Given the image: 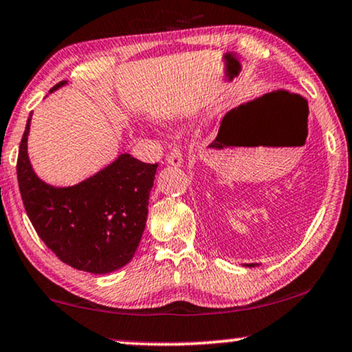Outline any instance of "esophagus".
I'll list each match as a JSON object with an SVG mask.
<instances>
[{"instance_id": "esophagus-1", "label": "esophagus", "mask_w": 352, "mask_h": 352, "mask_svg": "<svg viewBox=\"0 0 352 352\" xmlns=\"http://www.w3.org/2000/svg\"><path fill=\"white\" fill-rule=\"evenodd\" d=\"M167 164L168 166H175V167H180L182 164H184V157H182V149L179 143L173 144V148L168 151Z\"/></svg>"}]
</instances>
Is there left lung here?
I'll list each match as a JSON object with an SVG mask.
<instances>
[{"mask_svg": "<svg viewBox=\"0 0 352 352\" xmlns=\"http://www.w3.org/2000/svg\"><path fill=\"white\" fill-rule=\"evenodd\" d=\"M250 267H254V264H250Z\"/></svg>", "mask_w": 352, "mask_h": 352, "instance_id": "left-lung-1", "label": "left lung"}]
</instances>
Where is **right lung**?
Here are the masks:
<instances>
[{"mask_svg":"<svg viewBox=\"0 0 352 352\" xmlns=\"http://www.w3.org/2000/svg\"><path fill=\"white\" fill-rule=\"evenodd\" d=\"M29 129L30 117L19 146L17 180L23 208L38 236L77 270L101 275L129 264L146 225L157 164L120 154L82 184L56 188L41 182L30 166Z\"/></svg>","mask_w":352,"mask_h":352,"instance_id":"obj_1","label":"right lung"}]
</instances>
